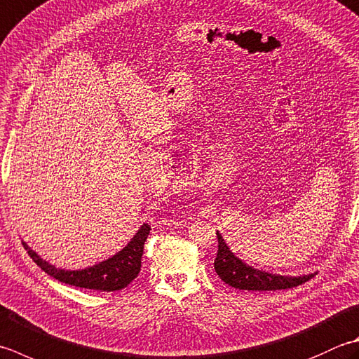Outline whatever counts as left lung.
<instances>
[{"mask_svg":"<svg viewBox=\"0 0 359 359\" xmlns=\"http://www.w3.org/2000/svg\"><path fill=\"white\" fill-rule=\"evenodd\" d=\"M217 255L215 259V271L221 277L222 282L236 290L244 291H276L287 290V287L299 286L314 277L316 273L308 276L291 277L280 276V273H271L266 271L255 269L254 266L245 264L243 259L238 258L230 250L226 241L222 240L219 231H217Z\"/></svg>","mask_w":359,"mask_h":359,"instance_id":"1","label":"left lung"}]
</instances>
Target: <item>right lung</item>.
I'll return each instance as SVG.
<instances>
[{
    "label": "right lung",
    "instance_id": "1",
    "mask_svg": "<svg viewBox=\"0 0 359 359\" xmlns=\"http://www.w3.org/2000/svg\"><path fill=\"white\" fill-rule=\"evenodd\" d=\"M149 231L151 227L147 224H143L128 243V245L119 250L118 254L95 266L79 271H65L55 268L54 264H49L46 259L41 258L39 254H35L25 241L23 248L34 259V263H37L39 268H41V271H45L48 276L59 280V282L77 287H86V290L111 292L123 290V287L128 286L138 276L140 269H142L144 241L147 240Z\"/></svg>",
    "mask_w": 359,
    "mask_h": 359
}]
</instances>
